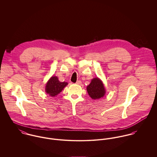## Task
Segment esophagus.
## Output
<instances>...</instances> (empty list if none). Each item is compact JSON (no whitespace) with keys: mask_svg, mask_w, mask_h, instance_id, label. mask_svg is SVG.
<instances>
[{"mask_svg":"<svg viewBox=\"0 0 157 157\" xmlns=\"http://www.w3.org/2000/svg\"><path fill=\"white\" fill-rule=\"evenodd\" d=\"M82 83V82L80 80H78L77 82H76V84L77 85H80Z\"/></svg>","mask_w":157,"mask_h":157,"instance_id":"obj_1","label":"esophagus"}]
</instances>
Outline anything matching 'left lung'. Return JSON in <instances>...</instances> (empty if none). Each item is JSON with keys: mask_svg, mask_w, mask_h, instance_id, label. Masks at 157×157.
Instances as JSON below:
<instances>
[{"mask_svg": "<svg viewBox=\"0 0 157 157\" xmlns=\"http://www.w3.org/2000/svg\"><path fill=\"white\" fill-rule=\"evenodd\" d=\"M86 90L90 97L94 100L103 98L106 94V90L103 82L98 77L91 80L90 85L87 86Z\"/></svg>", "mask_w": 157, "mask_h": 157, "instance_id": "8db88e82", "label": "left lung"}]
</instances>
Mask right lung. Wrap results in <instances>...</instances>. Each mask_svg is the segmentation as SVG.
Listing matches in <instances>:
<instances>
[{
  "label": "right lung",
  "mask_w": 157,
  "mask_h": 157,
  "mask_svg": "<svg viewBox=\"0 0 157 157\" xmlns=\"http://www.w3.org/2000/svg\"><path fill=\"white\" fill-rule=\"evenodd\" d=\"M67 82H60L57 76H52L47 82L45 92L51 97L57 95L67 85Z\"/></svg>",
  "instance_id": "right-lung-1"
}]
</instances>
